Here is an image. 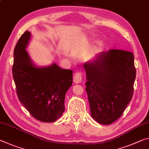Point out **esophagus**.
Segmentation results:
<instances>
[{"label":"esophagus","instance_id":"34e87169","mask_svg":"<svg viewBox=\"0 0 149 149\" xmlns=\"http://www.w3.org/2000/svg\"><path fill=\"white\" fill-rule=\"evenodd\" d=\"M73 79H74V81L75 84L81 83L82 81V77H81V74L79 72L75 73L74 75V77H73Z\"/></svg>","mask_w":149,"mask_h":149}]
</instances>
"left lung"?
Masks as SVG:
<instances>
[{
	"mask_svg": "<svg viewBox=\"0 0 149 149\" xmlns=\"http://www.w3.org/2000/svg\"><path fill=\"white\" fill-rule=\"evenodd\" d=\"M91 117L110 125L121 116L133 95V54L121 49L99 53L84 65Z\"/></svg>",
	"mask_w": 149,
	"mask_h": 149,
	"instance_id": "obj_1",
	"label": "left lung"
}]
</instances>
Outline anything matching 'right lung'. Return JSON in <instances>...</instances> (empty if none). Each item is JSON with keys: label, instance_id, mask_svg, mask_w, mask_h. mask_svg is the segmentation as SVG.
<instances>
[{"label": "right lung", "instance_id": "add662e5", "mask_svg": "<svg viewBox=\"0 0 149 149\" xmlns=\"http://www.w3.org/2000/svg\"><path fill=\"white\" fill-rule=\"evenodd\" d=\"M31 34L26 31L14 50L13 75L18 100L33 117L46 123L56 121L65 111L66 92L73 83V71L56 63L35 64L26 50Z\"/></svg>", "mask_w": 149, "mask_h": 149}]
</instances>
